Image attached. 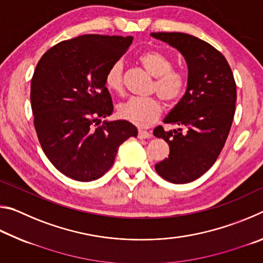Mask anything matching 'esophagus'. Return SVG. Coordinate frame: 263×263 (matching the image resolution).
<instances>
[{
    "label": "esophagus",
    "instance_id": "1",
    "mask_svg": "<svg viewBox=\"0 0 263 263\" xmlns=\"http://www.w3.org/2000/svg\"><path fill=\"white\" fill-rule=\"evenodd\" d=\"M138 138H139V139H149V138H152V135H151L148 131L139 130L138 131Z\"/></svg>",
    "mask_w": 263,
    "mask_h": 263
}]
</instances>
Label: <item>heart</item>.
<instances>
[{"instance_id": "b5f03b06", "label": "heart", "mask_w": 263, "mask_h": 263, "mask_svg": "<svg viewBox=\"0 0 263 263\" xmlns=\"http://www.w3.org/2000/svg\"><path fill=\"white\" fill-rule=\"evenodd\" d=\"M144 68L157 79L155 91L164 102H174L184 89V79L180 73L173 72V64L169 58L159 51H147L139 57ZM105 84L111 91L123 90V65L121 61L112 64L106 70ZM161 114V106L155 99L131 97L118 105L119 117L139 127H147L157 121Z\"/></svg>"}]
</instances>
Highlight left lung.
Returning a JSON list of instances; mask_svg holds the SVG:
<instances>
[{"instance_id": "left-lung-1", "label": "left lung", "mask_w": 263, "mask_h": 263, "mask_svg": "<svg viewBox=\"0 0 263 263\" xmlns=\"http://www.w3.org/2000/svg\"><path fill=\"white\" fill-rule=\"evenodd\" d=\"M151 35L179 51L188 68L185 94L163 119L180 127L154 128L153 135L166 140L171 149L155 171L172 183H188L205 174L224 147L234 117L237 87L228 61L210 44L182 32Z\"/></svg>"}]
</instances>
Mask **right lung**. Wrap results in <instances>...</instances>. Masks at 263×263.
I'll return each instance as SVG.
<instances>
[{"label": "right lung", "instance_id": "add662e5", "mask_svg": "<svg viewBox=\"0 0 263 263\" xmlns=\"http://www.w3.org/2000/svg\"><path fill=\"white\" fill-rule=\"evenodd\" d=\"M133 37L83 34L61 42L39 60L31 80V108L44 153L58 171L90 182L109 171L119 146L137 137L127 121H106L114 104L106 70Z\"/></svg>", "mask_w": 263, "mask_h": 263}]
</instances>
